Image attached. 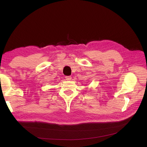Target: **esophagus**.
I'll return each mask as SVG.
<instances>
[{"instance_id": "obj_1", "label": "esophagus", "mask_w": 147, "mask_h": 147, "mask_svg": "<svg viewBox=\"0 0 147 147\" xmlns=\"http://www.w3.org/2000/svg\"><path fill=\"white\" fill-rule=\"evenodd\" d=\"M65 79H66L67 80H70L71 79V77L69 76H66V77H65Z\"/></svg>"}]
</instances>
